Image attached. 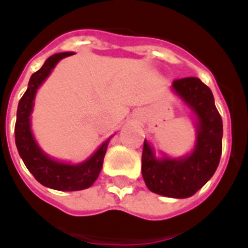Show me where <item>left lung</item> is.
<instances>
[{
	"mask_svg": "<svg viewBox=\"0 0 248 248\" xmlns=\"http://www.w3.org/2000/svg\"><path fill=\"white\" fill-rule=\"evenodd\" d=\"M173 89L198 117L196 149L183 159H155L144 141L141 173L148 189L171 198H186L200 190L215 173L223 149V121L208 86L197 77L175 79Z\"/></svg>",
	"mask_w": 248,
	"mask_h": 248,
	"instance_id": "left-lung-1",
	"label": "left lung"
}]
</instances>
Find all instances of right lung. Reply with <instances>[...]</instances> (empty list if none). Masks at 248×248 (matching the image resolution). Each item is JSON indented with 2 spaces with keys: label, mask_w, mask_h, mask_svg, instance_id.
I'll use <instances>...</instances> for the list:
<instances>
[{
  "label": "right lung",
  "mask_w": 248,
  "mask_h": 248,
  "mask_svg": "<svg viewBox=\"0 0 248 248\" xmlns=\"http://www.w3.org/2000/svg\"><path fill=\"white\" fill-rule=\"evenodd\" d=\"M69 55H72V52H60L50 56L41 67V69L33 73L29 79L28 89L21 96L17 105L16 124H15V144L27 169L42 185L56 190H65V192L81 190L93 184V181L96 180L100 173L103 159L109 143L108 139L105 143L101 144V147L95 152V155H91V158L85 162L79 165H67L47 157L33 139L29 116L32 112L33 100L37 89L50 75L56 63Z\"/></svg>",
  "instance_id": "1"
}]
</instances>
